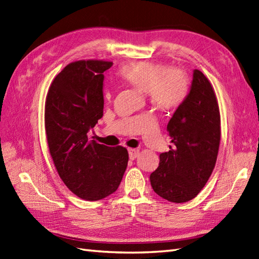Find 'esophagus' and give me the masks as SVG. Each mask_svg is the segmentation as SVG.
Masks as SVG:
<instances>
[{
	"label": "esophagus",
	"instance_id": "1",
	"mask_svg": "<svg viewBox=\"0 0 259 259\" xmlns=\"http://www.w3.org/2000/svg\"><path fill=\"white\" fill-rule=\"evenodd\" d=\"M128 152H129V157L130 160H135V158L139 155V153H140V151H139L138 149H128Z\"/></svg>",
	"mask_w": 259,
	"mask_h": 259
}]
</instances>
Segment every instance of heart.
<instances>
[{"label":"heart","instance_id":"b5f03b06","mask_svg":"<svg viewBox=\"0 0 259 259\" xmlns=\"http://www.w3.org/2000/svg\"><path fill=\"white\" fill-rule=\"evenodd\" d=\"M119 74L134 88L147 93L149 102L156 108L171 109L186 99L190 83L182 69L156 61H135L122 65ZM110 97V92H106Z\"/></svg>","mask_w":259,"mask_h":259}]
</instances>
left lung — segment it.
<instances>
[{
    "label": "left lung",
    "mask_w": 259,
    "mask_h": 259,
    "mask_svg": "<svg viewBox=\"0 0 259 259\" xmlns=\"http://www.w3.org/2000/svg\"><path fill=\"white\" fill-rule=\"evenodd\" d=\"M167 132L171 145L160 154V164L150 175L151 186L170 202H187L211 176L221 139L218 99L201 71H194L190 91L168 121Z\"/></svg>",
    "instance_id": "left-lung-1"
}]
</instances>
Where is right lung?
<instances>
[{"mask_svg":"<svg viewBox=\"0 0 259 259\" xmlns=\"http://www.w3.org/2000/svg\"><path fill=\"white\" fill-rule=\"evenodd\" d=\"M112 62L79 60L52 81L45 104V128L59 176L73 194L96 201L115 193L128 165L125 148L99 144L91 129L103 117L104 72Z\"/></svg>","mask_w":259,"mask_h":259,"instance_id":"obj_1","label":"right lung"}]
</instances>
